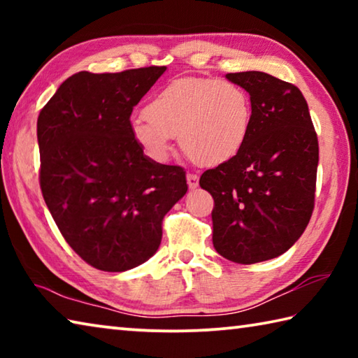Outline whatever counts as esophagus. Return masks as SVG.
I'll return each mask as SVG.
<instances>
[{"label": "esophagus", "instance_id": "obj_1", "mask_svg": "<svg viewBox=\"0 0 358 358\" xmlns=\"http://www.w3.org/2000/svg\"><path fill=\"white\" fill-rule=\"evenodd\" d=\"M186 181H187V186L191 187V189H194V187L199 186V177L196 173H187L186 175Z\"/></svg>", "mask_w": 358, "mask_h": 358}]
</instances>
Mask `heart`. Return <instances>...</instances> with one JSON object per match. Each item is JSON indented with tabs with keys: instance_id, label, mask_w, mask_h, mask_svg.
Here are the masks:
<instances>
[{
	"instance_id": "1",
	"label": "heart",
	"mask_w": 358,
	"mask_h": 358,
	"mask_svg": "<svg viewBox=\"0 0 358 358\" xmlns=\"http://www.w3.org/2000/svg\"><path fill=\"white\" fill-rule=\"evenodd\" d=\"M131 123L145 153L164 161L178 136L183 153L199 166H216L243 147L251 128V98L240 85L217 78H181L159 90Z\"/></svg>"
}]
</instances>
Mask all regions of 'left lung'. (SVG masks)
<instances>
[{"instance_id":"1","label":"left lung","mask_w":358,"mask_h":358,"mask_svg":"<svg viewBox=\"0 0 358 358\" xmlns=\"http://www.w3.org/2000/svg\"><path fill=\"white\" fill-rule=\"evenodd\" d=\"M227 80L250 93L251 128L238 153L201 177L213 196L215 250L232 262L256 264L286 252L314 210L319 143L299 88L259 71Z\"/></svg>"}]
</instances>
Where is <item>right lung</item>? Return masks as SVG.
I'll return each instance as SVG.
<instances>
[{
  "instance_id": "obj_1",
  "label": "right lung",
  "mask_w": 358,
  "mask_h": 358,
  "mask_svg": "<svg viewBox=\"0 0 358 358\" xmlns=\"http://www.w3.org/2000/svg\"><path fill=\"white\" fill-rule=\"evenodd\" d=\"M166 66L64 80L38 118L39 183L53 221L88 265L126 271L153 256L187 191L180 166L143 155L131 113Z\"/></svg>"
}]
</instances>
